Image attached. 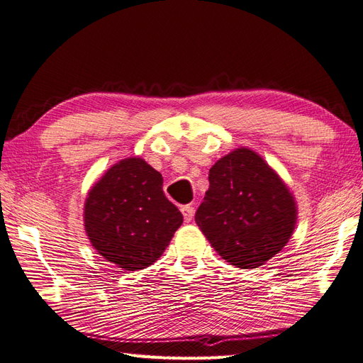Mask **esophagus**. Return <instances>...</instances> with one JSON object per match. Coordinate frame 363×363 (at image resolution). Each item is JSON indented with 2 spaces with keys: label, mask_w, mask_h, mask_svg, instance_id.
<instances>
[{
  "label": "esophagus",
  "mask_w": 363,
  "mask_h": 363,
  "mask_svg": "<svg viewBox=\"0 0 363 363\" xmlns=\"http://www.w3.org/2000/svg\"><path fill=\"white\" fill-rule=\"evenodd\" d=\"M194 207L192 206H183L182 207V213H183V218H184V221L186 223H191L192 221V218H194Z\"/></svg>",
  "instance_id": "34e87169"
}]
</instances>
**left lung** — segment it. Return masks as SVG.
<instances>
[{
    "label": "left lung",
    "mask_w": 363,
    "mask_h": 363,
    "mask_svg": "<svg viewBox=\"0 0 363 363\" xmlns=\"http://www.w3.org/2000/svg\"><path fill=\"white\" fill-rule=\"evenodd\" d=\"M195 223L230 265L252 269L277 255L296 223L294 195L257 152L236 148L208 171Z\"/></svg>",
    "instance_id": "8db88e82"
}]
</instances>
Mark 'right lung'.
<instances>
[{
  "mask_svg": "<svg viewBox=\"0 0 363 363\" xmlns=\"http://www.w3.org/2000/svg\"><path fill=\"white\" fill-rule=\"evenodd\" d=\"M162 186V174L140 157L106 171L87 194L83 213L98 255L124 271L144 269L162 256L183 223Z\"/></svg>",
  "mask_w": 363,
  "mask_h": 363,
  "instance_id": "add662e5",
  "label": "right lung"
}]
</instances>
